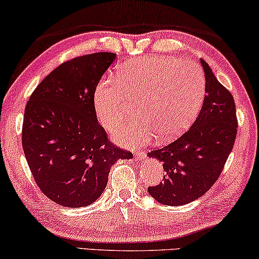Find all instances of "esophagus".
I'll return each mask as SVG.
<instances>
[{
    "label": "esophagus",
    "mask_w": 259,
    "mask_h": 259,
    "mask_svg": "<svg viewBox=\"0 0 259 259\" xmlns=\"http://www.w3.org/2000/svg\"><path fill=\"white\" fill-rule=\"evenodd\" d=\"M134 156H136V158L139 160V159H142V158H145L146 153L145 152H136V153H134Z\"/></svg>",
    "instance_id": "1"
}]
</instances>
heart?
<instances>
[{
  "label": "heart",
  "mask_w": 259,
  "mask_h": 259,
  "mask_svg": "<svg viewBox=\"0 0 259 259\" xmlns=\"http://www.w3.org/2000/svg\"><path fill=\"white\" fill-rule=\"evenodd\" d=\"M206 94V78L197 64L167 57L133 59L117 71L116 80L103 78L94 92V110L107 131L130 116L128 101L139 100L142 121L131 122L114 133L119 143L139 146L156 134L170 140L195 120Z\"/></svg>",
  "instance_id": "b5f03b06"
}]
</instances>
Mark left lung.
<instances>
[{
	"label": "left lung",
	"mask_w": 259,
	"mask_h": 259,
	"mask_svg": "<svg viewBox=\"0 0 259 259\" xmlns=\"http://www.w3.org/2000/svg\"><path fill=\"white\" fill-rule=\"evenodd\" d=\"M206 95L199 116L186 133L149 156L163 163V182L147 188L154 200L181 206L199 199L219 179L236 142L238 120L233 96L201 59Z\"/></svg>",
	"instance_id": "1"
}]
</instances>
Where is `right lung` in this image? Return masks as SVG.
Here are the masks:
<instances>
[{
  "label": "right lung",
  "instance_id": "add662e5",
  "mask_svg": "<svg viewBox=\"0 0 259 259\" xmlns=\"http://www.w3.org/2000/svg\"><path fill=\"white\" fill-rule=\"evenodd\" d=\"M116 58L97 52L66 60L44 78L26 105L22 149L36 186L64 207L88 206L103 193L110 166L131 151L97 121L94 92Z\"/></svg>",
  "mask_w": 259,
  "mask_h": 259
}]
</instances>
